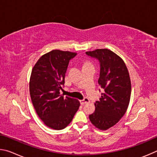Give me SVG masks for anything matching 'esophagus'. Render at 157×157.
<instances>
[{"mask_svg": "<svg viewBox=\"0 0 157 157\" xmlns=\"http://www.w3.org/2000/svg\"><path fill=\"white\" fill-rule=\"evenodd\" d=\"M80 102H81V103L82 104V105H84V104H86V103H90V99H89L88 98L86 97V98H84L83 100H81Z\"/></svg>", "mask_w": 157, "mask_h": 157, "instance_id": "34e87169", "label": "esophagus"}]
</instances>
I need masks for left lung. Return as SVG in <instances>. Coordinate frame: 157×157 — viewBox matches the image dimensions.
<instances>
[{"mask_svg":"<svg viewBox=\"0 0 157 157\" xmlns=\"http://www.w3.org/2000/svg\"><path fill=\"white\" fill-rule=\"evenodd\" d=\"M86 54L99 63L98 82L103 90L90 120L95 127L105 130L119 122L127 110L131 95L130 76L121 58L109 49H98Z\"/></svg>","mask_w":157,"mask_h":157,"instance_id":"8db88e82","label":"left lung"}]
</instances>
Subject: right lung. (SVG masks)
Segmentation results:
<instances>
[{
	"instance_id": "add662e5",
	"label": "right lung",
	"mask_w": 157,
	"mask_h": 157,
	"mask_svg": "<svg viewBox=\"0 0 157 157\" xmlns=\"http://www.w3.org/2000/svg\"><path fill=\"white\" fill-rule=\"evenodd\" d=\"M76 55L52 50L41 56L32 71L29 92L33 105L40 119L54 130L67 127L80 106L77 99L60 94L69 62Z\"/></svg>"
}]
</instances>
